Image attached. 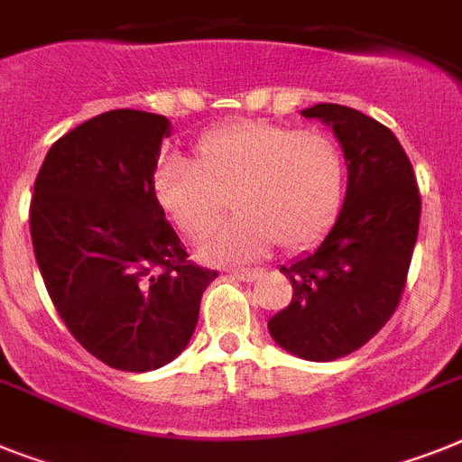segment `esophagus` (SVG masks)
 <instances>
[{"label":"esophagus","instance_id":"obj_1","mask_svg":"<svg viewBox=\"0 0 462 462\" xmlns=\"http://www.w3.org/2000/svg\"><path fill=\"white\" fill-rule=\"evenodd\" d=\"M263 270H230L232 279H242V282H255L261 277Z\"/></svg>","mask_w":462,"mask_h":462}]
</instances>
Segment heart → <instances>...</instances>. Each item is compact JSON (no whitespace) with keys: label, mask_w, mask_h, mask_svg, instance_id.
I'll list each match as a JSON object with an SVG mask.
<instances>
[{"label":"heart","mask_w":462,"mask_h":462,"mask_svg":"<svg viewBox=\"0 0 462 462\" xmlns=\"http://www.w3.org/2000/svg\"><path fill=\"white\" fill-rule=\"evenodd\" d=\"M340 147L321 131L235 124L204 135L195 162L169 157L154 171V192L173 223L204 237L227 207L237 218L213 232L201 258L220 265L258 261L274 244L303 249L324 235L343 199Z\"/></svg>","instance_id":"1"}]
</instances>
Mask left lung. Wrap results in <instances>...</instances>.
I'll use <instances>...</instances> for the list:
<instances>
[{"label":"left lung","instance_id":"1","mask_svg":"<svg viewBox=\"0 0 462 462\" xmlns=\"http://www.w3.org/2000/svg\"><path fill=\"white\" fill-rule=\"evenodd\" d=\"M343 147L347 192L324 242L282 265L293 298L267 321L279 347L308 362L359 350L394 315L420 223L416 173L397 135L364 112L333 103L303 110Z\"/></svg>","mask_w":462,"mask_h":462}]
</instances>
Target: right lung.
Listing matches in <instances>:
<instances>
[{
  "mask_svg": "<svg viewBox=\"0 0 462 462\" xmlns=\"http://www.w3.org/2000/svg\"><path fill=\"white\" fill-rule=\"evenodd\" d=\"M171 124L110 110L46 152L30 201V235L53 308L77 343L119 371L176 359L216 270L188 261L154 192Z\"/></svg>",
  "mask_w": 462,
  "mask_h": 462,
  "instance_id": "1",
  "label": "right lung"
}]
</instances>
